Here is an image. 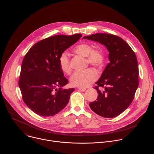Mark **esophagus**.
Wrapping results in <instances>:
<instances>
[{
	"mask_svg": "<svg viewBox=\"0 0 154 154\" xmlns=\"http://www.w3.org/2000/svg\"><path fill=\"white\" fill-rule=\"evenodd\" d=\"M79 90L80 91H85L86 90V88H79Z\"/></svg>",
	"mask_w": 154,
	"mask_h": 154,
	"instance_id": "1",
	"label": "esophagus"
}]
</instances>
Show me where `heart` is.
<instances>
[{
    "label": "heart",
    "mask_w": 154,
    "mask_h": 154,
    "mask_svg": "<svg viewBox=\"0 0 154 154\" xmlns=\"http://www.w3.org/2000/svg\"><path fill=\"white\" fill-rule=\"evenodd\" d=\"M74 52L83 57L86 58V63L93 66L101 68L105 61V53L101 49H94L91 45L87 43H81L74 48ZM59 64L61 71L66 74H70L72 66L69 55L68 52H63L59 58ZM98 77L97 72L88 68L83 71L75 72L70 79L72 86L86 88L95 82Z\"/></svg>",
    "instance_id": "obj_1"
}]
</instances>
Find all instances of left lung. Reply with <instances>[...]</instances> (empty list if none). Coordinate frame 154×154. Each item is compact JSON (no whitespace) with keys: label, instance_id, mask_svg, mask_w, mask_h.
<instances>
[{"label":"left lung","instance_id":"obj_1","mask_svg":"<svg viewBox=\"0 0 154 154\" xmlns=\"http://www.w3.org/2000/svg\"><path fill=\"white\" fill-rule=\"evenodd\" d=\"M84 39L97 41L109 51V62L94 86L99 95L90 102L92 110L106 118L121 114L132 102L139 85L138 61L135 52L121 38L96 33Z\"/></svg>","mask_w":154,"mask_h":154}]
</instances>
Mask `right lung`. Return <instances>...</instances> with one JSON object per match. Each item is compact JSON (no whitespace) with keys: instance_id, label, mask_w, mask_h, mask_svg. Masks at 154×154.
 I'll list each match as a JSON object with an SVG mask.
<instances>
[{"instance_id":"right-lung-1","label":"right lung","mask_w":154,"mask_h":154,"mask_svg":"<svg viewBox=\"0 0 154 154\" xmlns=\"http://www.w3.org/2000/svg\"><path fill=\"white\" fill-rule=\"evenodd\" d=\"M82 36L80 33L52 36L35 44L26 54L19 86L24 103L36 114L52 116L67 105L74 88H61L68 80L63 75L59 58Z\"/></svg>"}]
</instances>
